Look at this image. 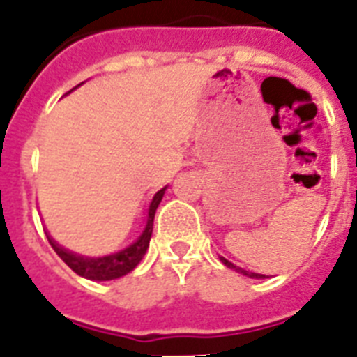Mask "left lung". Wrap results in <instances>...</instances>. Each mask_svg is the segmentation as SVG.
<instances>
[{
    "mask_svg": "<svg viewBox=\"0 0 357 357\" xmlns=\"http://www.w3.org/2000/svg\"><path fill=\"white\" fill-rule=\"evenodd\" d=\"M219 258H221V261H223V264L227 265L228 269H234V271H236V273H239V275L249 276V278H265V275H258V273H250V271L241 269V267H238V265H234L232 261H228V259L223 258V256H219Z\"/></svg>",
    "mask_w": 357,
    "mask_h": 357,
    "instance_id": "8db88e82",
    "label": "left lung"
}]
</instances>
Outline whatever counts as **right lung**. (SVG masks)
<instances>
[{"label": "right lung", "instance_id": "add662e5", "mask_svg": "<svg viewBox=\"0 0 357 357\" xmlns=\"http://www.w3.org/2000/svg\"><path fill=\"white\" fill-rule=\"evenodd\" d=\"M81 86V84H79ZM75 90V88H73ZM167 186H164L162 190L155 193V197L151 199L149 208H147V221H145V227L142 230L138 238L134 239L132 243L125 249L118 250V252H112V255L99 256V258H90V256H81L77 252H71V250L64 249L62 245H59L55 239L51 238L50 232H45L47 239H50L51 247L55 250L56 255L61 256L62 261H64L68 267H70L73 273H77L82 278H88V280H116V278H121L127 273L136 267V265L142 261V258L145 256L147 249H149L151 234H153V223H155V213L156 208L160 204L162 197H164Z\"/></svg>", "mask_w": 357, "mask_h": 357}]
</instances>
